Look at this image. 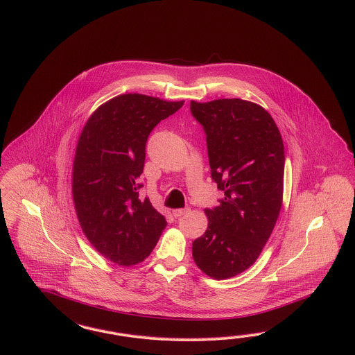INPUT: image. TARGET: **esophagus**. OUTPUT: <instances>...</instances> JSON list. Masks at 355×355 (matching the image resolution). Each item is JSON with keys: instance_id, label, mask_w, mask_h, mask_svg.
<instances>
[{"instance_id": "obj_1", "label": "esophagus", "mask_w": 355, "mask_h": 355, "mask_svg": "<svg viewBox=\"0 0 355 355\" xmlns=\"http://www.w3.org/2000/svg\"><path fill=\"white\" fill-rule=\"evenodd\" d=\"M189 211V207H183V209H175L173 211H172V214H173V217L175 218H180L185 216L187 213Z\"/></svg>"}]
</instances>
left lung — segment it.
I'll return each instance as SVG.
<instances>
[{
  "mask_svg": "<svg viewBox=\"0 0 355 355\" xmlns=\"http://www.w3.org/2000/svg\"><path fill=\"white\" fill-rule=\"evenodd\" d=\"M206 135L211 179L225 192L205 209L202 236L193 241L196 265L216 279L254 263L275 229L284 195L285 149L273 117L243 99L191 102Z\"/></svg>",
  "mask_w": 355,
  "mask_h": 355,
  "instance_id": "1",
  "label": "left lung"
}]
</instances>
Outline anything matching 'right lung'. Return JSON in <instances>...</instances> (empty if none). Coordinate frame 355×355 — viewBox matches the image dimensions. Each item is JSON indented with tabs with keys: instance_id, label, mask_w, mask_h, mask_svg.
<instances>
[{
	"instance_id": "right-lung-1",
	"label": "right lung",
	"mask_w": 355,
	"mask_h": 355,
	"mask_svg": "<svg viewBox=\"0 0 355 355\" xmlns=\"http://www.w3.org/2000/svg\"><path fill=\"white\" fill-rule=\"evenodd\" d=\"M142 94L102 104L80 133L73 162V201L82 231L105 259L121 266L144 261L167 226L139 176L151 130L183 107Z\"/></svg>"
}]
</instances>
